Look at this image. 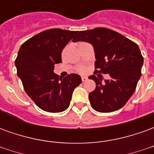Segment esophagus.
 <instances>
[{"instance_id":"34e87169","label":"esophagus","mask_w":154,"mask_h":154,"mask_svg":"<svg viewBox=\"0 0 154 154\" xmlns=\"http://www.w3.org/2000/svg\"><path fill=\"white\" fill-rule=\"evenodd\" d=\"M87 80V77H84V76H82V82H86Z\"/></svg>"}]
</instances>
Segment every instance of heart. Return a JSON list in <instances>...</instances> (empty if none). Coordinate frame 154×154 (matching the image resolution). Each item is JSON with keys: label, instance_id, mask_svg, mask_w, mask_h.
Wrapping results in <instances>:
<instances>
[{"label": "heart", "instance_id": "heart-1", "mask_svg": "<svg viewBox=\"0 0 154 154\" xmlns=\"http://www.w3.org/2000/svg\"><path fill=\"white\" fill-rule=\"evenodd\" d=\"M77 71L78 72H80V73H84L87 71V68L83 67V66H79V67H77Z\"/></svg>", "mask_w": 154, "mask_h": 154}]
</instances>
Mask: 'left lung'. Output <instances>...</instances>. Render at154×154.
<instances>
[{"label":"left lung","mask_w":154,"mask_h":154,"mask_svg":"<svg viewBox=\"0 0 154 154\" xmlns=\"http://www.w3.org/2000/svg\"><path fill=\"white\" fill-rule=\"evenodd\" d=\"M72 41L88 42L95 49V72L89 78L96 82V89L89 93L91 106L102 113L122 108L141 77L143 57L139 46L118 32L100 27L78 31ZM97 73L110 74L112 78L102 84Z\"/></svg>","instance_id":"8db88e82"}]
</instances>
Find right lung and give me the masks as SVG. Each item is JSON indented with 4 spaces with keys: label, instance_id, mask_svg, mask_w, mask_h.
Here are the masks:
<instances>
[{
    "label": "right lung",
    "instance_id": "right-lung-1",
    "mask_svg": "<svg viewBox=\"0 0 154 154\" xmlns=\"http://www.w3.org/2000/svg\"><path fill=\"white\" fill-rule=\"evenodd\" d=\"M78 31L51 29L22 44L15 59L17 75L25 92L43 110L57 113L69 106L74 89L82 83L75 73L61 78L54 72L62 51Z\"/></svg>",
    "mask_w": 154,
    "mask_h": 154
}]
</instances>
